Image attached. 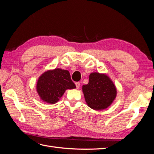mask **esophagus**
<instances>
[{
	"label": "esophagus",
	"instance_id": "1",
	"mask_svg": "<svg viewBox=\"0 0 154 154\" xmlns=\"http://www.w3.org/2000/svg\"><path fill=\"white\" fill-rule=\"evenodd\" d=\"M75 85H76V88H79V87H80V83H79V82H76Z\"/></svg>",
	"mask_w": 154,
	"mask_h": 154
}]
</instances>
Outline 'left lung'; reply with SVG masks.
Listing matches in <instances>:
<instances>
[{"label": "left lung", "instance_id": "obj_1", "mask_svg": "<svg viewBox=\"0 0 154 154\" xmlns=\"http://www.w3.org/2000/svg\"><path fill=\"white\" fill-rule=\"evenodd\" d=\"M82 88L88 106L95 110L108 108L116 95V88L111 79L98 72L91 73L88 83L83 85Z\"/></svg>", "mask_w": 154, "mask_h": 154}]
</instances>
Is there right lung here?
Instances as JSON below:
<instances>
[{"instance_id":"add662e5","label":"right lung","mask_w":154,"mask_h":154,"mask_svg":"<svg viewBox=\"0 0 154 154\" xmlns=\"http://www.w3.org/2000/svg\"><path fill=\"white\" fill-rule=\"evenodd\" d=\"M76 88L69 72L61 69L48 71L42 75L37 84V91L42 100L46 103H57L67 89Z\"/></svg>"}]
</instances>
